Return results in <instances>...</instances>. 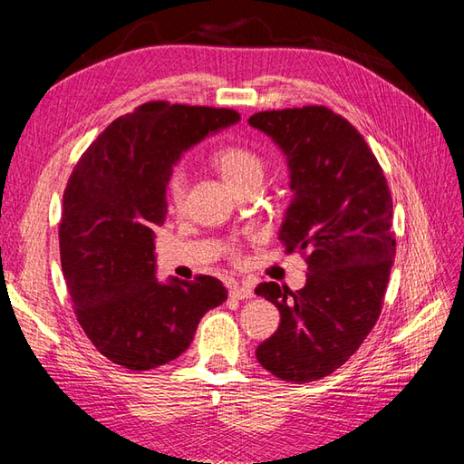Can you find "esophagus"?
Returning <instances> with one entry per match:
<instances>
[{
    "mask_svg": "<svg viewBox=\"0 0 464 464\" xmlns=\"http://www.w3.org/2000/svg\"><path fill=\"white\" fill-rule=\"evenodd\" d=\"M229 293L233 295V297L237 299H251L253 297V287L251 285H239V283H231L229 287Z\"/></svg>",
    "mask_w": 464,
    "mask_h": 464,
    "instance_id": "obj_1",
    "label": "esophagus"
}]
</instances>
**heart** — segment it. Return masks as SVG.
Returning a JSON list of instances; mask_svg holds the SVG:
<instances>
[{"instance_id": "heart-1", "label": "heart", "mask_w": 464, "mask_h": 464, "mask_svg": "<svg viewBox=\"0 0 464 464\" xmlns=\"http://www.w3.org/2000/svg\"><path fill=\"white\" fill-rule=\"evenodd\" d=\"M211 161L215 165V169L225 177V181L237 191L253 181L261 183L265 173V163L261 160V155L255 153L251 147L239 143H227L217 147L211 153ZM165 195L167 203H169L173 209H181L187 195V175L181 167H175L169 177H167ZM229 253L231 257H237L239 249L231 247Z\"/></svg>"}]
</instances>
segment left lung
Listing matches in <instances>:
<instances>
[{
  "label": "left lung",
  "instance_id": "8db88e82",
  "mask_svg": "<svg viewBox=\"0 0 464 464\" xmlns=\"http://www.w3.org/2000/svg\"><path fill=\"white\" fill-rule=\"evenodd\" d=\"M249 125L287 157L293 199L279 241L307 263L303 289H255L281 313L257 361L281 381L311 382L347 362L379 321L395 261L392 197L367 141L329 107L259 111Z\"/></svg>",
  "mask_w": 464,
  "mask_h": 464
}]
</instances>
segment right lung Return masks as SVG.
Listing matches in <instances>:
<instances>
[{"mask_svg": "<svg viewBox=\"0 0 464 464\" xmlns=\"http://www.w3.org/2000/svg\"><path fill=\"white\" fill-rule=\"evenodd\" d=\"M239 121L217 107L147 102L87 147L63 191L59 255L75 317L103 357L150 371L187 351L203 314L227 299L209 275L155 277L165 183L185 150Z\"/></svg>", "mask_w": 464, "mask_h": 464, "instance_id": "1", "label": "right lung"}]
</instances>
